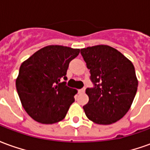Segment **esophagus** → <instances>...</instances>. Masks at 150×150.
<instances>
[{"label":"esophagus","instance_id":"34e87169","mask_svg":"<svg viewBox=\"0 0 150 150\" xmlns=\"http://www.w3.org/2000/svg\"><path fill=\"white\" fill-rule=\"evenodd\" d=\"M85 91V88H83L81 89H79V93H83Z\"/></svg>","mask_w":150,"mask_h":150}]
</instances>
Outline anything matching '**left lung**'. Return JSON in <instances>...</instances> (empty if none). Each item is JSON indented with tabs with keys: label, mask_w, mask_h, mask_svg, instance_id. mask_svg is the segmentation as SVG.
<instances>
[{
	"label": "left lung",
	"mask_w": 150,
	"mask_h": 150,
	"mask_svg": "<svg viewBox=\"0 0 150 150\" xmlns=\"http://www.w3.org/2000/svg\"><path fill=\"white\" fill-rule=\"evenodd\" d=\"M90 69L93 88H87L89 101L83 108L88 119L111 125L128 112L138 87L134 66L112 46L97 45L81 49Z\"/></svg>",
	"instance_id": "1"
}]
</instances>
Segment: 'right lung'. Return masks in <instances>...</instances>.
Wrapping results in <instances>:
<instances>
[{"instance_id":"right-lung-1","label":"right lung","mask_w":150,"mask_h":150,"mask_svg":"<svg viewBox=\"0 0 150 150\" xmlns=\"http://www.w3.org/2000/svg\"><path fill=\"white\" fill-rule=\"evenodd\" d=\"M79 52V49L50 45L21 63L16 88L22 107L34 120L50 125L65 118L77 90L60 80L67 79L69 63Z\"/></svg>"}]
</instances>
